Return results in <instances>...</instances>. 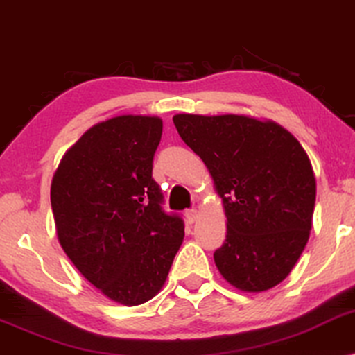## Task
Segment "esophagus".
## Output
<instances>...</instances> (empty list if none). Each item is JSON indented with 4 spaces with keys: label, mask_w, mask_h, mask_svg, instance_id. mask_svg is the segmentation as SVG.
<instances>
[{
    "label": "esophagus",
    "mask_w": 355,
    "mask_h": 355,
    "mask_svg": "<svg viewBox=\"0 0 355 355\" xmlns=\"http://www.w3.org/2000/svg\"><path fill=\"white\" fill-rule=\"evenodd\" d=\"M197 218H198V211L196 210V208H191V210L186 211V220H187L189 225H192V223H196Z\"/></svg>",
    "instance_id": "obj_1"
}]
</instances>
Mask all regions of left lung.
I'll use <instances>...</instances> for the list:
<instances>
[{
  "instance_id": "left-lung-1",
  "label": "left lung",
  "mask_w": 355,
  "mask_h": 355,
  "mask_svg": "<svg viewBox=\"0 0 355 355\" xmlns=\"http://www.w3.org/2000/svg\"><path fill=\"white\" fill-rule=\"evenodd\" d=\"M179 135L210 171L226 241L215 263L245 293L279 284L307 244L317 196L312 163L293 134L249 116L176 114Z\"/></svg>"
}]
</instances>
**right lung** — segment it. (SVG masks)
Listing matches in <instances>:
<instances>
[{"instance_id": "1", "label": "right lung", "mask_w": 355, "mask_h": 355, "mask_svg": "<svg viewBox=\"0 0 355 355\" xmlns=\"http://www.w3.org/2000/svg\"><path fill=\"white\" fill-rule=\"evenodd\" d=\"M157 116H116L90 128L51 181L58 239L106 297L140 305L163 288L184 239V221L162 208L152 178L162 140Z\"/></svg>"}]
</instances>
